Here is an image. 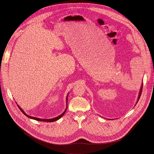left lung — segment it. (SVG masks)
<instances>
[{
	"label": "left lung",
	"mask_w": 154,
	"mask_h": 154,
	"mask_svg": "<svg viewBox=\"0 0 154 154\" xmlns=\"http://www.w3.org/2000/svg\"><path fill=\"white\" fill-rule=\"evenodd\" d=\"M142 89H143V84L142 85V87H141V88H140V92H139V98H138V100H137V102L139 101V99H140V96H141V94H142Z\"/></svg>",
	"instance_id": "8db88e82"
}]
</instances>
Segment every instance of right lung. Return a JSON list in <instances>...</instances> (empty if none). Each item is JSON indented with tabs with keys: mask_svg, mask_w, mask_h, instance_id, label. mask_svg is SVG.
I'll return each mask as SVG.
<instances>
[{
	"mask_svg": "<svg viewBox=\"0 0 154 154\" xmlns=\"http://www.w3.org/2000/svg\"><path fill=\"white\" fill-rule=\"evenodd\" d=\"M67 101H68V95H67V97H66V104H67ZM17 106L18 107V108H19V109L21 111V112L24 115H26L27 117H28L29 118H30V119H34V120H36V121H43V122H54V121H57V120H58V119H59L62 116H63V115L65 114V112L66 111V109H67V105H66V109H65V110L60 115H59V116H57L56 118H53V119H39V118H35V117H33V116H29V115H27L24 111H23V109H21V108H20V107L18 106V105H17Z\"/></svg>",
	"mask_w": 154,
	"mask_h": 154,
	"instance_id": "obj_1",
	"label": "right lung"
}]
</instances>
